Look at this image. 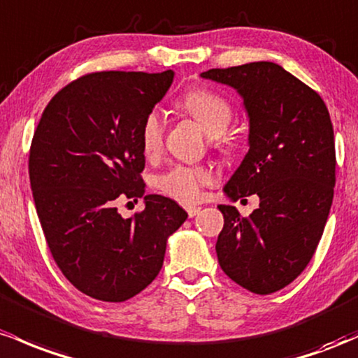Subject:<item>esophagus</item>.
<instances>
[{"mask_svg":"<svg viewBox=\"0 0 358 358\" xmlns=\"http://www.w3.org/2000/svg\"><path fill=\"white\" fill-rule=\"evenodd\" d=\"M186 211H187V216H189V218H194V216L201 211V208L199 206H187Z\"/></svg>","mask_w":358,"mask_h":358,"instance_id":"34e87169","label":"esophagus"}]
</instances>
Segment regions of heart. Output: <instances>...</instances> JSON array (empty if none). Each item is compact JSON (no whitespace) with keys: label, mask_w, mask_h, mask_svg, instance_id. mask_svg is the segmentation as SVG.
I'll use <instances>...</instances> for the list:
<instances>
[{"label":"heart","mask_w":358,"mask_h":358,"mask_svg":"<svg viewBox=\"0 0 358 358\" xmlns=\"http://www.w3.org/2000/svg\"><path fill=\"white\" fill-rule=\"evenodd\" d=\"M179 108L187 113L208 135H220L227 130L233 118V108L227 98L210 90H192L179 99ZM162 115L150 111L140 128V147L147 159L157 157L162 148ZM223 147H230L224 142ZM213 182V174L204 166H189V164H174L166 171L159 172L152 184L160 194L191 204L199 199L203 187Z\"/></svg>","instance_id":"heart-1"}]
</instances>
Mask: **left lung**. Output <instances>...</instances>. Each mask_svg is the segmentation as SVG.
<instances>
[{
  "label": "left lung",
  "mask_w": 358,
  "mask_h": 358,
  "mask_svg": "<svg viewBox=\"0 0 358 358\" xmlns=\"http://www.w3.org/2000/svg\"><path fill=\"white\" fill-rule=\"evenodd\" d=\"M201 78L233 87L248 116V152L223 192L231 201L259 196L248 218L230 204L218 206L224 218L218 262L242 287L271 294L306 268L330 215L336 166L330 113L318 92L274 62L210 69Z\"/></svg>",
  "instance_id": "8db88e82"
}]
</instances>
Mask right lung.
Segmentation results:
<instances>
[{
    "instance_id": "right-lung-1",
    "label": "right lung",
    "mask_w": 358,
    "mask_h": 358,
    "mask_svg": "<svg viewBox=\"0 0 358 358\" xmlns=\"http://www.w3.org/2000/svg\"><path fill=\"white\" fill-rule=\"evenodd\" d=\"M174 71L94 72L62 87L43 110L28 174L43 235L62 274L84 294L122 303L157 277L167 238L186 222L176 201L145 194L140 128ZM143 197L123 219L115 203Z\"/></svg>"
}]
</instances>
